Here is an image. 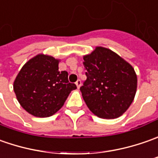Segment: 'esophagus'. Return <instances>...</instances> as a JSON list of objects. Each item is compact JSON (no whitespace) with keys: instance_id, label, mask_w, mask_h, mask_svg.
<instances>
[{"instance_id":"1","label":"esophagus","mask_w":158,"mask_h":158,"mask_svg":"<svg viewBox=\"0 0 158 158\" xmlns=\"http://www.w3.org/2000/svg\"><path fill=\"white\" fill-rule=\"evenodd\" d=\"M75 84H76V85H77V87L79 88V87H80V85H81V80H80V79H78V80L76 81V83H75Z\"/></svg>"}]
</instances>
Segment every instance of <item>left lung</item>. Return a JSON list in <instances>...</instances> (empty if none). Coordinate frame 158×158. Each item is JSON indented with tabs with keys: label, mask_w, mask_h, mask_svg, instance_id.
Instances as JSON below:
<instances>
[{
	"label": "left lung",
	"mask_w": 158,
	"mask_h": 158,
	"mask_svg": "<svg viewBox=\"0 0 158 158\" xmlns=\"http://www.w3.org/2000/svg\"><path fill=\"white\" fill-rule=\"evenodd\" d=\"M86 79L80 86L91 111L103 119H114L133 101L137 78L134 68L116 53L103 47L84 57Z\"/></svg>",
	"instance_id": "obj_1"
}]
</instances>
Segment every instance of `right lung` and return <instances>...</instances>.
Masks as SVG:
<instances>
[{
    "mask_svg": "<svg viewBox=\"0 0 158 158\" xmlns=\"http://www.w3.org/2000/svg\"><path fill=\"white\" fill-rule=\"evenodd\" d=\"M58 60L51 56L37 55L21 69L14 82L16 98L30 114L52 116L77 86L68 80V73L59 72Z\"/></svg>",
    "mask_w": 158,
    "mask_h": 158,
    "instance_id": "right-lung-1",
    "label": "right lung"
}]
</instances>
